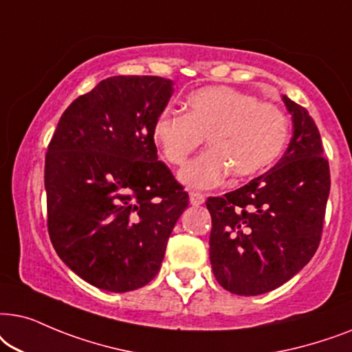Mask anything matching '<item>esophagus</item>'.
<instances>
[{
	"instance_id": "obj_1",
	"label": "esophagus",
	"mask_w": 352,
	"mask_h": 352,
	"mask_svg": "<svg viewBox=\"0 0 352 352\" xmlns=\"http://www.w3.org/2000/svg\"><path fill=\"white\" fill-rule=\"evenodd\" d=\"M204 203V195L201 193H190V204L191 206H201Z\"/></svg>"
}]
</instances>
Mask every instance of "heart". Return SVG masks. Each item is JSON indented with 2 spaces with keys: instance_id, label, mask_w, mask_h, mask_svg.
Segmentation results:
<instances>
[{
  "instance_id": "1",
  "label": "heart",
  "mask_w": 352,
  "mask_h": 352,
  "mask_svg": "<svg viewBox=\"0 0 352 352\" xmlns=\"http://www.w3.org/2000/svg\"><path fill=\"white\" fill-rule=\"evenodd\" d=\"M186 112L166 109L153 122L151 135L164 159L182 166L208 138L209 149L179 173L188 188L210 190L233 172L248 179L277 161L288 138L287 116L270 102L232 87L199 88L185 101Z\"/></svg>"
}]
</instances>
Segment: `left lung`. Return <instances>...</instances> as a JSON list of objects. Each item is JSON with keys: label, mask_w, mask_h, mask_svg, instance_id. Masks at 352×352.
Masks as SVG:
<instances>
[{"label": "left lung", "mask_w": 352, "mask_h": 352, "mask_svg": "<svg viewBox=\"0 0 352 352\" xmlns=\"http://www.w3.org/2000/svg\"><path fill=\"white\" fill-rule=\"evenodd\" d=\"M293 137L270 170L208 198L209 259L227 292L257 296L282 287L316 254L330 195L329 161L307 109L282 95Z\"/></svg>", "instance_id": "obj_1"}]
</instances>
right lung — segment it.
Returning <instances> with one entry per match:
<instances>
[{"label": "right lung", "mask_w": 352, "mask_h": 352, "mask_svg": "<svg viewBox=\"0 0 352 352\" xmlns=\"http://www.w3.org/2000/svg\"><path fill=\"white\" fill-rule=\"evenodd\" d=\"M172 93L168 78L109 77L64 111L51 138V243L74 274L100 289L125 293L151 282L188 208L151 135Z\"/></svg>", "instance_id": "obj_1"}]
</instances>
